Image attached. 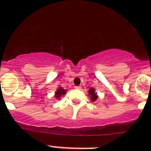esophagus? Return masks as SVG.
Here are the masks:
<instances>
[{
	"mask_svg": "<svg viewBox=\"0 0 151 151\" xmlns=\"http://www.w3.org/2000/svg\"><path fill=\"white\" fill-rule=\"evenodd\" d=\"M74 88H75V89H77V90L81 89V86H75Z\"/></svg>",
	"mask_w": 151,
	"mask_h": 151,
	"instance_id": "esophagus-1",
	"label": "esophagus"
}]
</instances>
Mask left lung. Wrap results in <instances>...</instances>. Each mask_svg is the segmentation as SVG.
<instances>
[{"label": "left lung", "mask_w": 151, "mask_h": 151, "mask_svg": "<svg viewBox=\"0 0 151 151\" xmlns=\"http://www.w3.org/2000/svg\"><path fill=\"white\" fill-rule=\"evenodd\" d=\"M88 93H89V95L91 96V99L92 101H95L98 99V96L96 95V93H95V89L94 88H90Z\"/></svg>", "instance_id": "left-lung-1"}]
</instances>
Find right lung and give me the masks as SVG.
<instances>
[{"label": "right lung", "instance_id": "right-lung-1", "mask_svg": "<svg viewBox=\"0 0 151 151\" xmlns=\"http://www.w3.org/2000/svg\"><path fill=\"white\" fill-rule=\"evenodd\" d=\"M66 93V90L63 89V88H61V87H59V88L57 89V91L55 92V97L59 99L60 96L65 95Z\"/></svg>", "mask_w": 151, "mask_h": 151}]
</instances>
